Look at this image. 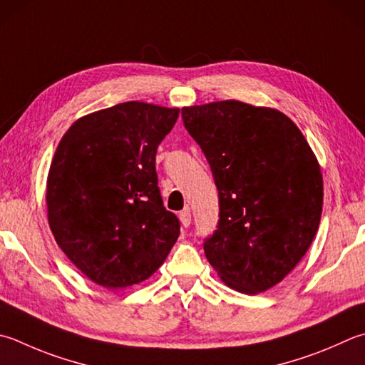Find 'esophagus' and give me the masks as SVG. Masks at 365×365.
Here are the masks:
<instances>
[{
    "instance_id": "1",
    "label": "esophagus",
    "mask_w": 365,
    "mask_h": 365,
    "mask_svg": "<svg viewBox=\"0 0 365 365\" xmlns=\"http://www.w3.org/2000/svg\"><path fill=\"white\" fill-rule=\"evenodd\" d=\"M180 221H181V224H182V227H185V229H187V227L190 225V211L189 210H184V211H181L180 212Z\"/></svg>"
}]
</instances>
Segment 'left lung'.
<instances>
[{"instance_id": "obj_1", "label": "left lung", "mask_w": 365, "mask_h": 365, "mask_svg": "<svg viewBox=\"0 0 365 365\" xmlns=\"http://www.w3.org/2000/svg\"><path fill=\"white\" fill-rule=\"evenodd\" d=\"M219 190L205 256L222 283L260 294L289 274L318 232L322 173L300 128L274 108L238 100L184 106Z\"/></svg>"}]
</instances>
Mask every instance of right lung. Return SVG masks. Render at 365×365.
<instances>
[{"instance_id": "obj_1", "label": "right lung", "mask_w": 365, "mask_h": 365, "mask_svg": "<svg viewBox=\"0 0 365 365\" xmlns=\"http://www.w3.org/2000/svg\"><path fill=\"white\" fill-rule=\"evenodd\" d=\"M180 108L127 101L76 120L61 136L46 182L47 221L76 268L106 289L159 270L180 237L165 210L155 154Z\"/></svg>"}]
</instances>
